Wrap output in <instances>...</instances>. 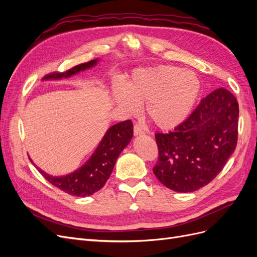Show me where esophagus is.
<instances>
[{
  "label": "esophagus",
  "mask_w": 257,
  "mask_h": 257,
  "mask_svg": "<svg viewBox=\"0 0 257 257\" xmlns=\"http://www.w3.org/2000/svg\"><path fill=\"white\" fill-rule=\"evenodd\" d=\"M134 134L135 135L145 134V131L143 130V127L141 125H139V124H134Z\"/></svg>",
  "instance_id": "1"
}]
</instances>
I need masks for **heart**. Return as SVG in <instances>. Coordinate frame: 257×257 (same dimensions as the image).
Segmentation results:
<instances>
[{
	"label": "heart",
	"instance_id": "heart-1",
	"mask_svg": "<svg viewBox=\"0 0 257 257\" xmlns=\"http://www.w3.org/2000/svg\"><path fill=\"white\" fill-rule=\"evenodd\" d=\"M200 93L198 77L181 67L160 65L134 72L125 87L114 90V98L133 114L138 104H146V113L155 126L170 130L191 113Z\"/></svg>",
	"mask_w": 257,
	"mask_h": 257
}]
</instances>
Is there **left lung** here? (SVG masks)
Masks as SVG:
<instances>
[{
	"label": "left lung",
	"mask_w": 257,
	"mask_h": 257,
	"mask_svg": "<svg viewBox=\"0 0 257 257\" xmlns=\"http://www.w3.org/2000/svg\"><path fill=\"white\" fill-rule=\"evenodd\" d=\"M239 105L219 88L201 99L191 115L169 133H157L159 158L153 173L176 192H194L220 174L238 141Z\"/></svg>",
	"instance_id": "obj_1"
}]
</instances>
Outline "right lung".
Segmentation results:
<instances>
[{"mask_svg":"<svg viewBox=\"0 0 257 257\" xmlns=\"http://www.w3.org/2000/svg\"><path fill=\"white\" fill-rule=\"evenodd\" d=\"M95 63L96 60H92L64 72H52L46 75L44 78L60 79L63 77H69L93 66ZM132 137H133L132 121L126 120L120 122L107 131L103 141L100 142L96 151L93 153L87 164L77 172L64 177H52L40 169L38 170L46 180L69 195L80 197L92 195L105 185L112 172L116 159L124 148L127 146Z\"/></svg>","mask_w":257,"mask_h":257,"instance_id":"add662e5","label":"right lung"}]
</instances>
